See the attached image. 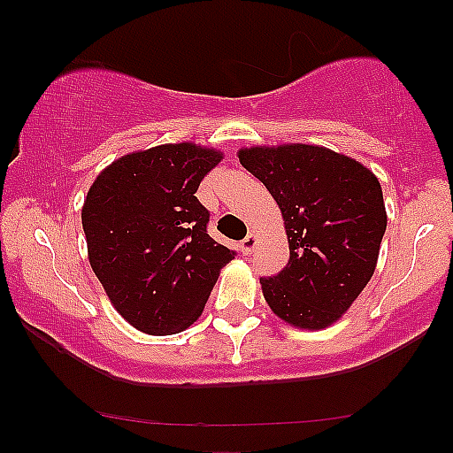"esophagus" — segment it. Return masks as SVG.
Wrapping results in <instances>:
<instances>
[{"label": "esophagus", "instance_id": "1", "mask_svg": "<svg viewBox=\"0 0 453 453\" xmlns=\"http://www.w3.org/2000/svg\"><path fill=\"white\" fill-rule=\"evenodd\" d=\"M256 244H257V238L253 236V234H249V236L241 242V251L244 253V256H251L253 249H256Z\"/></svg>", "mask_w": 453, "mask_h": 453}]
</instances>
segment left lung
I'll list each match as a JSON object with an SVG mask.
<instances>
[{"label": "left lung", "instance_id": "obj_1", "mask_svg": "<svg viewBox=\"0 0 453 453\" xmlns=\"http://www.w3.org/2000/svg\"><path fill=\"white\" fill-rule=\"evenodd\" d=\"M283 212L289 262L262 277L274 315L296 327L334 324L375 273L388 215L377 176L360 161L313 144L238 153Z\"/></svg>", "mask_w": 453, "mask_h": 453}]
</instances>
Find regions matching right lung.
I'll return each instance as SVG.
<instances>
[{
	"mask_svg": "<svg viewBox=\"0 0 453 453\" xmlns=\"http://www.w3.org/2000/svg\"><path fill=\"white\" fill-rule=\"evenodd\" d=\"M215 149L161 144L112 161L82 206L89 262L108 298L147 334H176L204 311L234 251L206 232L196 197Z\"/></svg>",
	"mask_w": 453,
	"mask_h": 453,
	"instance_id": "add662e5",
	"label": "right lung"
}]
</instances>
